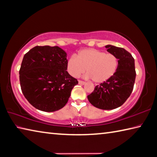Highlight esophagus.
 Returning <instances> with one entry per match:
<instances>
[{
    "instance_id": "obj_1",
    "label": "esophagus",
    "mask_w": 157,
    "mask_h": 157,
    "mask_svg": "<svg viewBox=\"0 0 157 157\" xmlns=\"http://www.w3.org/2000/svg\"><path fill=\"white\" fill-rule=\"evenodd\" d=\"M78 84L79 85H85V82L84 81H78Z\"/></svg>"
}]
</instances>
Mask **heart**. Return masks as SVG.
<instances>
[{"instance_id":"obj_1","label":"heart","mask_w":157,"mask_h":157,"mask_svg":"<svg viewBox=\"0 0 157 157\" xmlns=\"http://www.w3.org/2000/svg\"><path fill=\"white\" fill-rule=\"evenodd\" d=\"M117 59L111 53L89 48L79 51L67 61V70L77 78L87 69L88 77L96 83H102L113 76L117 67Z\"/></svg>"}]
</instances>
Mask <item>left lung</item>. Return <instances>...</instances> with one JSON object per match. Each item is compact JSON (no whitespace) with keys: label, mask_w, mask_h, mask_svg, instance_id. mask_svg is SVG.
Wrapping results in <instances>:
<instances>
[{"label":"left lung","mask_w":157,"mask_h":157,"mask_svg":"<svg viewBox=\"0 0 157 157\" xmlns=\"http://www.w3.org/2000/svg\"><path fill=\"white\" fill-rule=\"evenodd\" d=\"M105 48L117 59L116 72L108 81L96 86L87 98L96 108L111 110L122 106L132 93L136 77L135 59L122 48L109 44Z\"/></svg>","instance_id":"8db88e82"}]
</instances>
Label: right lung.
<instances>
[{
    "label": "right lung",
    "instance_id": "1",
    "mask_svg": "<svg viewBox=\"0 0 157 157\" xmlns=\"http://www.w3.org/2000/svg\"><path fill=\"white\" fill-rule=\"evenodd\" d=\"M67 69V53L59 46H37L31 49L24 56L19 72L26 99L42 111L63 108L78 84Z\"/></svg>",
    "mask_w": 157,
    "mask_h": 157
}]
</instances>
